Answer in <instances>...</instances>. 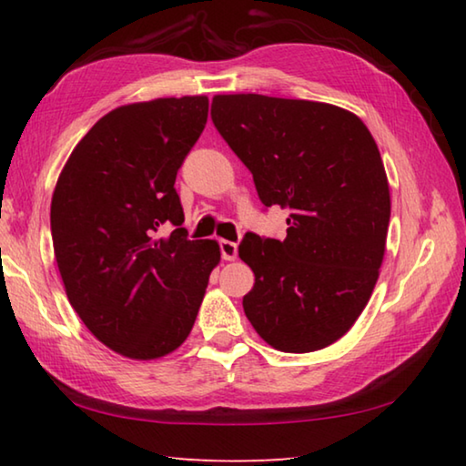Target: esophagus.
<instances>
[{"label": "esophagus", "mask_w": 466, "mask_h": 466, "mask_svg": "<svg viewBox=\"0 0 466 466\" xmlns=\"http://www.w3.org/2000/svg\"><path fill=\"white\" fill-rule=\"evenodd\" d=\"M219 250H222L224 260H234L236 255H238V244L230 240H222L219 242Z\"/></svg>", "instance_id": "1"}]
</instances>
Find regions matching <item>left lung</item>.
<instances>
[{"label": "left lung", "mask_w": 466, "mask_h": 466, "mask_svg": "<svg viewBox=\"0 0 466 466\" xmlns=\"http://www.w3.org/2000/svg\"><path fill=\"white\" fill-rule=\"evenodd\" d=\"M211 120L267 208H289L287 238L247 234L255 273L244 314L267 344L311 352L342 338L370 299L385 255L391 198L375 138L338 106L234 93Z\"/></svg>", "instance_id": "8db88e82"}]
</instances>
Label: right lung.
Returning a JSON list of instances; mask_svg holds the SVG:
<instances>
[{
    "label": "right lung",
    "mask_w": 466,
    "mask_h": 466,
    "mask_svg": "<svg viewBox=\"0 0 466 466\" xmlns=\"http://www.w3.org/2000/svg\"><path fill=\"white\" fill-rule=\"evenodd\" d=\"M206 96L116 107L81 138L58 175L50 232L66 298L107 349L160 359L189 336L216 240H187L177 171L208 122ZM176 230L157 236L159 226Z\"/></svg>",
    "instance_id": "right-lung-1"
}]
</instances>
